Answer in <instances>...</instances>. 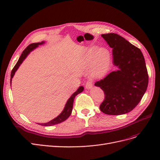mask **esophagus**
Listing matches in <instances>:
<instances>
[{"label":"esophagus","instance_id":"esophagus-1","mask_svg":"<svg viewBox=\"0 0 160 160\" xmlns=\"http://www.w3.org/2000/svg\"><path fill=\"white\" fill-rule=\"evenodd\" d=\"M92 88H93V83H92L91 81H88L85 85V88L87 89H92Z\"/></svg>","mask_w":160,"mask_h":160}]
</instances>
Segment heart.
Listing matches in <instances>:
<instances>
[{
    "label": "heart",
    "mask_w": 160,
    "mask_h": 160,
    "mask_svg": "<svg viewBox=\"0 0 160 160\" xmlns=\"http://www.w3.org/2000/svg\"><path fill=\"white\" fill-rule=\"evenodd\" d=\"M83 62L86 66H91V75L93 77H102L109 69V51L104 47L98 49L96 45L91 46L85 51Z\"/></svg>",
    "instance_id": "1"
}]
</instances>
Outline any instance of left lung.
<instances>
[{"instance_id":"obj_1","label":"left lung","mask_w":160,"mask_h":160,"mask_svg":"<svg viewBox=\"0 0 160 160\" xmlns=\"http://www.w3.org/2000/svg\"><path fill=\"white\" fill-rule=\"evenodd\" d=\"M101 37L112 48L113 63L118 69L95 83L105 93L100 109L108 115L128 113L140 102L148 88L144 57L141 50L117 34H103Z\"/></svg>"}]
</instances>
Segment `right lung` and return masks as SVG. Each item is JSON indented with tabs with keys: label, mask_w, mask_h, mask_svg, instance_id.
<instances>
[{
	"label": "right lung",
	"mask_w": 160,
	"mask_h": 160,
	"mask_svg": "<svg viewBox=\"0 0 160 160\" xmlns=\"http://www.w3.org/2000/svg\"><path fill=\"white\" fill-rule=\"evenodd\" d=\"M45 41H42L40 42H36V43H32V44L28 45L26 49L24 50L22 52V55H21L20 58L17 62V64L14 67L13 69L11 71V82H12V79L14 77V74H15L16 71L18 69V67H20V65L22 64V62L23 61L26 59V57L28 56V55L29 53L32 51L33 50H35L36 48H37L39 45H42L43 44H45ZM84 90V88L83 86H80L79 88L77 89V90L75 92V93H72V95L70 97L69 99L67 100V103L65 105V108L62 111V112L53 119L51 120L50 122H47V123H38L41 125H42V126H51V125H57L58 123H60L63 122L64 121H65L67 118H68L69 116L71 115L72 113V105H73V101L75 99V96L78 95L79 93H81L82 91Z\"/></svg>",
	"instance_id": "1"
}]
</instances>
